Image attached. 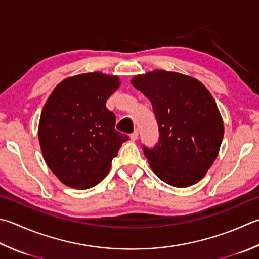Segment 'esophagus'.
Returning <instances> with one entry per match:
<instances>
[{
    "label": "esophagus",
    "mask_w": 259,
    "mask_h": 259,
    "mask_svg": "<svg viewBox=\"0 0 259 259\" xmlns=\"http://www.w3.org/2000/svg\"><path fill=\"white\" fill-rule=\"evenodd\" d=\"M130 138H131V140L132 141H135V140H138V138H139V131L138 130H135L133 133H132L131 135H130Z\"/></svg>",
    "instance_id": "obj_1"
}]
</instances>
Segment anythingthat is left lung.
Listing matches in <instances>:
<instances>
[{
    "label": "left lung",
    "mask_w": 259,
    "mask_h": 259,
    "mask_svg": "<svg viewBox=\"0 0 259 259\" xmlns=\"http://www.w3.org/2000/svg\"><path fill=\"white\" fill-rule=\"evenodd\" d=\"M132 84L149 98L158 123V143L142 145L151 169L175 187L197 183L217 159L224 133L212 95L193 77L163 70L135 76Z\"/></svg>",
    "instance_id": "8db88e82"
}]
</instances>
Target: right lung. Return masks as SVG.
<instances>
[{
  "mask_svg": "<svg viewBox=\"0 0 259 259\" xmlns=\"http://www.w3.org/2000/svg\"><path fill=\"white\" fill-rule=\"evenodd\" d=\"M117 76L100 72L69 77L44 106L38 138L53 174L66 186L99 184L128 135L115 130L116 116L106 102L118 88Z\"/></svg>",
  "mask_w": 259,
  "mask_h": 259,
  "instance_id": "add662e5",
  "label": "right lung"
}]
</instances>
